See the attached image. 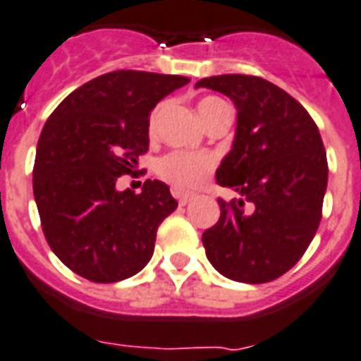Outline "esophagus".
<instances>
[{
  "instance_id": "34e87169",
  "label": "esophagus",
  "mask_w": 361,
  "mask_h": 361,
  "mask_svg": "<svg viewBox=\"0 0 361 361\" xmlns=\"http://www.w3.org/2000/svg\"><path fill=\"white\" fill-rule=\"evenodd\" d=\"M172 195H174V198H178L180 206H185L187 202L192 200V195H189V192H181V190H178V189L172 190Z\"/></svg>"
}]
</instances>
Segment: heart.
Returning <instances> with one entry per match:
<instances>
[{
	"instance_id": "heart-1",
	"label": "heart",
	"mask_w": 361,
	"mask_h": 361,
	"mask_svg": "<svg viewBox=\"0 0 361 361\" xmlns=\"http://www.w3.org/2000/svg\"><path fill=\"white\" fill-rule=\"evenodd\" d=\"M163 105L165 104H157L150 113V118H148L150 135H154L157 130V120H159ZM226 111H230V105L216 96H206L198 102V113L206 126ZM213 171H215V157L209 154H195V152L174 150L159 157L155 163V174L178 190H192L200 187Z\"/></svg>"
}]
</instances>
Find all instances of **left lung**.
Returning a JSON list of instances; mask_svg holds the SVG:
<instances>
[{"label": "left lung", "mask_w": 361, "mask_h": 361, "mask_svg": "<svg viewBox=\"0 0 361 361\" xmlns=\"http://www.w3.org/2000/svg\"><path fill=\"white\" fill-rule=\"evenodd\" d=\"M196 87L237 107L216 183L239 198H219L221 219L202 235L206 256L230 280L272 282L297 265L323 216L328 161L319 128L297 99L257 75H213Z\"/></svg>", "instance_id": "obj_1"}]
</instances>
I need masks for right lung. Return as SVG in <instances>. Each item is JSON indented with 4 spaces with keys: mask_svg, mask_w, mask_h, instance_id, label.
Returning <instances> with one entry per match:
<instances>
[{
    "mask_svg": "<svg viewBox=\"0 0 361 361\" xmlns=\"http://www.w3.org/2000/svg\"><path fill=\"white\" fill-rule=\"evenodd\" d=\"M183 75L116 70L81 85L44 124L33 166L40 226L55 256L96 283L120 282L150 262L157 228L178 202L146 180L118 190L148 152L150 111L189 83Z\"/></svg>",
    "mask_w": 361,
    "mask_h": 361,
    "instance_id": "1",
    "label": "right lung"
}]
</instances>
